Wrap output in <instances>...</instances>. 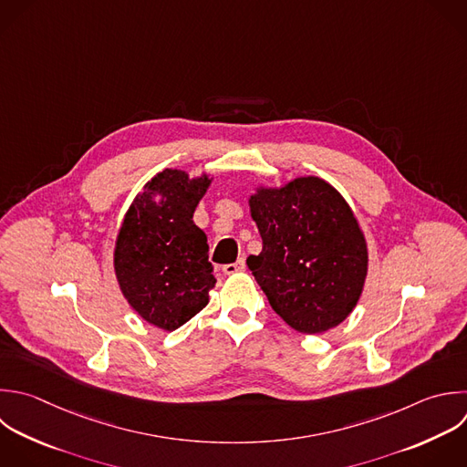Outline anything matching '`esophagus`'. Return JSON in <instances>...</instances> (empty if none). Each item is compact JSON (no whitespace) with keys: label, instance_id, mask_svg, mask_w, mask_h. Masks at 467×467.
<instances>
[{"label":"esophagus","instance_id":"obj_1","mask_svg":"<svg viewBox=\"0 0 467 467\" xmlns=\"http://www.w3.org/2000/svg\"><path fill=\"white\" fill-rule=\"evenodd\" d=\"M244 270V261L243 259H237L235 263H230V265H224L223 266V272L226 275H232V274H237V272H243Z\"/></svg>","mask_w":467,"mask_h":467}]
</instances>
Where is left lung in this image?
Instances as JSON below:
<instances>
[{"mask_svg": "<svg viewBox=\"0 0 467 467\" xmlns=\"http://www.w3.org/2000/svg\"><path fill=\"white\" fill-rule=\"evenodd\" d=\"M250 212L263 239L246 259L272 308L296 330L319 334L356 306L367 275V244L345 199L323 179L259 190Z\"/></svg>", "mask_w": 467, "mask_h": 467, "instance_id": "obj_1", "label": "left lung"}]
</instances>
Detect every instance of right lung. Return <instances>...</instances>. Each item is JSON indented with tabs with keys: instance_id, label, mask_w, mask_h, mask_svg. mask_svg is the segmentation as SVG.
Listing matches in <instances>:
<instances>
[{
	"instance_id": "add662e5",
	"label": "right lung",
	"mask_w": 467,
	"mask_h": 467,
	"mask_svg": "<svg viewBox=\"0 0 467 467\" xmlns=\"http://www.w3.org/2000/svg\"><path fill=\"white\" fill-rule=\"evenodd\" d=\"M210 182L206 175L164 170L137 195L119 232L115 272L124 297L148 323L170 332L201 312L215 286L206 235L193 223Z\"/></svg>"
}]
</instances>
